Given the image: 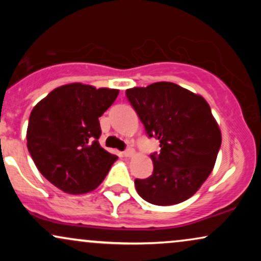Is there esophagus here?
Instances as JSON below:
<instances>
[{
  "label": "esophagus",
  "mask_w": 261,
  "mask_h": 261,
  "mask_svg": "<svg viewBox=\"0 0 261 261\" xmlns=\"http://www.w3.org/2000/svg\"><path fill=\"white\" fill-rule=\"evenodd\" d=\"M135 154V149L134 148H127L124 151V155L125 157H133Z\"/></svg>",
  "instance_id": "esophagus-1"
}]
</instances>
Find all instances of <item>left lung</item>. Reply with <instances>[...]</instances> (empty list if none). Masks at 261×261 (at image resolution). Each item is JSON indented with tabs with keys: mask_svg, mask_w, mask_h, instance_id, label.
Returning a JSON list of instances; mask_svg holds the SVG:
<instances>
[{
	"mask_svg": "<svg viewBox=\"0 0 261 261\" xmlns=\"http://www.w3.org/2000/svg\"><path fill=\"white\" fill-rule=\"evenodd\" d=\"M126 97L161 147L151 154L153 174L135 180L137 193L158 206L185 201L211 174L222 142L208 103L172 82L134 87Z\"/></svg>",
	"mask_w": 261,
	"mask_h": 261,
	"instance_id": "obj_1",
	"label": "left lung"
}]
</instances>
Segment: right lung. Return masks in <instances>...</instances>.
Returning a JSON list of instances; mask_svg holds the SVG:
<instances>
[{
  "instance_id": "right-lung-1",
  "label": "right lung",
  "mask_w": 261,
  "mask_h": 261,
  "mask_svg": "<svg viewBox=\"0 0 261 261\" xmlns=\"http://www.w3.org/2000/svg\"><path fill=\"white\" fill-rule=\"evenodd\" d=\"M119 89L70 83L50 92L33 108L27 147L39 172L67 194L94 190L118 160L98 142L99 118Z\"/></svg>"
}]
</instances>
